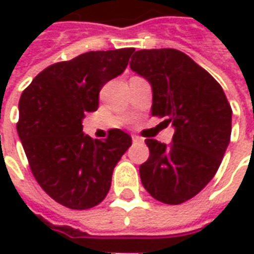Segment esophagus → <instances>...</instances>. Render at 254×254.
I'll return each instance as SVG.
<instances>
[{
	"label": "esophagus",
	"instance_id": "1",
	"mask_svg": "<svg viewBox=\"0 0 254 254\" xmlns=\"http://www.w3.org/2000/svg\"><path fill=\"white\" fill-rule=\"evenodd\" d=\"M132 141H134V142H141L142 138H141V137H138V135H132Z\"/></svg>",
	"mask_w": 254,
	"mask_h": 254
}]
</instances>
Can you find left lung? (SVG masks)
Segmentation results:
<instances>
[{
  "label": "left lung",
  "instance_id": "left-lung-1",
  "mask_svg": "<svg viewBox=\"0 0 254 254\" xmlns=\"http://www.w3.org/2000/svg\"><path fill=\"white\" fill-rule=\"evenodd\" d=\"M130 67L152 87V116L175 132L170 145L147 138L148 160L140 165L147 192L180 205L199 193L219 168L232 132V109L220 84L177 49H142Z\"/></svg>",
  "mask_w": 254,
  "mask_h": 254
}]
</instances>
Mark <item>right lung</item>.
Wrapping results in <instances>:
<instances>
[{"label": "right lung", "instance_id": "add662e5", "mask_svg": "<svg viewBox=\"0 0 254 254\" xmlns=\"http://www.w3.org/2000/svg\"><path fill=\"white\" fill-rule=\"evenodd\" d=\"M134 48L92 51L51 64L19 99L18 135L41 188L70 209L99 205L112 185L114 167L131 145L119 128L104 140L83 132L86 112H96L102 87L127 67Z\"/></svg>", "mask_w": 254, "mask_h": 254}]
</instances>
